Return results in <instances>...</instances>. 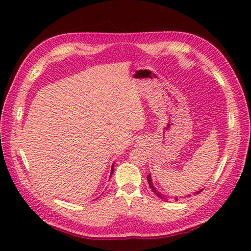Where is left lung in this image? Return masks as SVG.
<instances>
[{"label": "left lung", "instance_id": "8db88e82", "mask_svg": "<svg viewBox=\"0 0 251 251\" xmlns=\"http://www.w3.org/2000/svg\"><path fill=\"white\" fill-rule=\"evenodd\" d=\"M147 179H148V183H149V185H150V189L154 192V193H155V195L158 197V199H161V200H163V201H168L170 199H173V197L172 196H167V195H165V194H163V193H161V192H159L156 188H155V186H154V184H153V182H152V178H151V174H149L148 175V177H147ZM202 191V189L201 190H200V191H196L195 192V194H199V193H201V192ZM186 196H191L190 194H188V195H186ZM185 196V197H186ZM174 200L176 201H178V196H175L174 197Z\"/></svg>", "mask_w": 251, "mask_h": 251}]
</instances>
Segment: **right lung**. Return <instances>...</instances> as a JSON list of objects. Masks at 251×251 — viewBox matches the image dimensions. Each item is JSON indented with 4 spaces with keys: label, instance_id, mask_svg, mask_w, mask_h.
I'll list each match as a JSON object with an SVG mask.
<instances>
[{
    "label": "right lung",
    "instance_id": "right-lung-1",
    "mask_svg": "<svg viewBox=\"0 0 251 251\" xmlns=\"http://www.w3.org/2000/svg\"><path fill=\"white\" fill-rule=\"evenodd\" d=\"M113 170H114V164H112V167H111V174H110V177L112 176V174H113Z\"/></svg>",
    "mask_w": 251,
    "mask_h": 251
}]
</instances>
